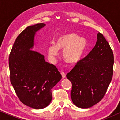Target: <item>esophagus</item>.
Returning a JSON list of instances; mask_svg holds the SVG:
<instances>
[{"instance_id": "1", "label": "esophagus", "mask_w": 120, "mask_h": 120, "mask_svg": "<svg viewBox=\"0 0 120 120\" xmlns=\"http://www.w3.org/2000/svg\"><path fill=\"white\" fill-rule=\"evenodd\" d=\"M61 75H62V77H63V78H65V77H66V74L65 73L63 72V71H61Z\"/></svg>"}]
</instances>
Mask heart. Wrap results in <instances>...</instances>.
I'll return each mask as SVG.
<instances>
[{
	"mask_svg": "<svg viewBox=\"0 0 120 120\" xmlns=\"http://www.w3.org/2000/svg\"><path fill=\"white\" fill-rule=\"evenodd\" d=\"M86 39L75 33L62 35L56 40V45H51L48 47V52L51 57L56 56L59 49H64L63 56L68 63H75L83 55L86 49Z\"/></svg>",
	"mask_w": 120,
	"mask_h": 120,
	"instance_id": "heart-1",
	"label": "heart"
}]
</instances>
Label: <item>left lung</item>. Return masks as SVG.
Listing matches in <instances>:
<instances>
[{"label":"left lung","mask_w":120,"mask_h":120,"mask_svg":"<svg viewBox=\"0 0 120 120\" xmlns=\"http://www.w3.org/2000/svg\"><path fill=\"white\" fill-rule=\"evenodd\" d=\"M113 64L112 49L99 33L94 47L67 74L72 84L71 96L74 105L90 108L102 99L112 79Z\"/></svg>","instance_id":"obj_1"}]
</instances>
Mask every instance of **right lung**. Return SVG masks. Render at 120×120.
I'll list each match as a JSON object with an SVG mask.
<instances>
[{
    "instance_id": "obj_1",
    "label": "right lung",
    "mask_w": 120,
    "mask_h": 120,
    "mask_svg": "<svg viewBox=\"0 0 120 120\" xmlns=\"http://www.w3.org/2000/svg\"><path fill=\"white\" fill-rule=\"evenodd\" d=\"M46 25L27 26L15 40L9 56L11 83L19 99L34 109L49 105L51 89L61 79L54 65L45 61L44 55L33 50L36 31Z\"/></svg>"
}]
</instances>
